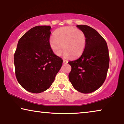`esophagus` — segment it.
Listing matches in <instances>:
<instances>
[{
    "instance_id": "obj_1",
    "label": "esophagus",
    "mask_w": 124,
    "mask_h": 124,
    "mask_svg": "<svg viewBox=\"0 0 124 124\" xmlns=\"http://www.w3.org/2000/svg\"><path fill=\"white\" fill-rule=\"evenodd\" d=\"M68 62L67 60H65V59H63V63L64 64H67Z\"/></svg>"
}]
</instances>
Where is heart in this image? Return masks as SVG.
I'll return each mask as SVG.
<instances>
[{
    "mask_svg": "<svg viewBox=\"0 0 124 124\" xmlns=\"http://www.w3.org/2000/svg\"><path fill=\"white\" fill-rule=\"evenodd\" d=\"M54 36L49 44L55 55L60 56L64 48L66 57L76 58L84 52L86 37L82 30L72 26L62 27L56 30Z\"/></svg>",
    "mask_w": 124,
    "mask_h": 124,
    "instance_id": "b5f03b06",
    "label": "heart"
}]
</instances>
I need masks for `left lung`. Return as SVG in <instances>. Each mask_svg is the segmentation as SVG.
<instances>
[{
    "label": "left lung",
    "mask_w": 124,
    "mask_h": 124,
    "mask_svg": "<svg viewBox=\"0 0 124 124\" xmlns=\"http://www.w3.org/2000/svg\"><path fill=\"white\" fill-rule=\"evenodd\" d=\"M77 26L85 34V48L80 57L69 62L72 67L69 79L79 92L88 94L99 89L106 80L109 55L106 40L98 32L87 25Z\"/></svg>",
    "instance_id": "8db88e82"
}]
</instances>
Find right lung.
Wrapping results in <instances>:
<instances>
[{
  "mask_svg": "<svg viewBox=\"0 0 124 124\" xmlns=\"http://www.w3.org/2000/svg\"><path fill=\"white\" fill-rule=\"evenodd\" d=\"M50 26L30 29L18 40L14 55L17 80L29 92L40 93L48 89L62 66V60L50 46Z\"/></svg>",
  "mask_w": 124,
  "mask_h": 124,
  "instance_id": "1",
  "label": "right lung"
}]
</instances>
